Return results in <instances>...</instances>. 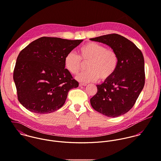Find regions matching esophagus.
I'll use <instances>...</instances> for the list:
<instances>
[{"label":"esophagus","mask_w":161,"mask_h":161,"mask_svg":"<svg viewBox=\"0 0 161 161\" xmlns=\"http://www.w3.org/2000/svg\"><path fill=\"white\" fill-rule=\"evenodd\" d=\"M79 86H86V84H85V83H80Z\"/></svg>","instance_id":"obj_1"}]
</instances>
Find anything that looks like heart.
<instances>
[{"mask_svg": "<svg viewBox=\"0 0 161 161\" xmlns=\"http://www.w3.org/2000/svg\"><path fill=\"white\" fill-rule=\"evenodd\" d=\"M79 55L69 52L64 57L66 69L71 75H77L81 69L83 64H86V71L79 75L76 79L83 83L102 81L111 78L116 72L119 59L116 52L111 48L95 42H88L78 50Z\"/></svg>", "mask_w": 161, "mask_h": 161, "instance_id": "1", "label": "heart"}]
</instances>
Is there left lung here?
I'll return each instance as SVG.
<instances>
[{
    "label": "left lung",
    "instance_id": "1",
    "mask_svg": "<svg viewBox=\"0 0 161 161\" xmlns=\"http://www.w3.org/2000/svg\"><path fill=\"white\" fill-rule=\"evenodd\" d=\"M91 40L110 47L118 56L119 64L113 76L97 85V94L90 99L94 109L110 118L125 114L132 108L145 83L144 60L141 51L126 38L108 34Z\"/></svg>",
    "mask_w": 161,
    "mask_h": 161
}]
</instances>
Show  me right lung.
I'll return each mask as SVG.
<instances>
[{"mask_svg":"<svg viewBox=\"0 0 161 161\" xmlns=\"http://www.w3.org/2000/svg\"><path fill=\"white\" fill-rule=\"evenodd\" d=\"M81 42L43 36L20 52L13 77L24 107L36 114H48L63 106L68 92L79 85L64 68V57Z\"/></svg>","mask_w":161,"mask_h":161,"instance_id":"1","label":"right lung"}]
</instances>
